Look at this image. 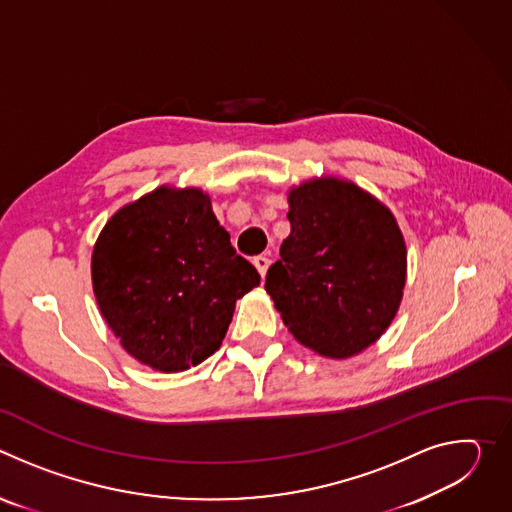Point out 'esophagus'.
Instances as JSON below:
<instances>
[{"label":"esophagus","instance_id":"obj_1","mask_svg":"<svg viewBox=\"0 0 512 512\" xmlns=\"http://www.w3.org/2000/svg\"><path fill=\"white\" fill-rule=\"evenodd\" d=\"M269 263H271V261H269L265 255H257V257L253 259V265L257 267V271H259L261 277H265V273H267V269H269Z\"/></svg>","mask_w":512,"mask_h":512}]
</instances>
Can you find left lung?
Returning <instances> with one entry per match:
<instances>
[{"instance_id": "left-lung-1", "label": "left lung", "mask_w": 512, "mask_h": 512, "mask_svg": "<svg viewBox=\"0 0 512 512\" xmlns=\"http://www.w3.org/2000/svg\"><path fill=\"white\" fill-rule=\"evenodd\" d=\"M289 237L265 279L294 338L348 358L393 322L407 277V249L393 212L340 178H314L287 194Z\"/></svg>"}]
</instances>
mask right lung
<instances>
[{"label": "right lung", "mask_w": 512, "mask_h": 512, "mask_svg": "<svg viewBox=\"0 0 512 512\" xmlns=\"http://www.w3.org/2000/svg\"><path fill=\"white\" fill-rule=\"evenodd\" d=\"M99 310L141 364L178 373L221 346L235 304L259 285L218 225L210 196L160 186L119 208L91 259Z\"/></svg>", "instance_id": "obj_1"}]
</instances>
